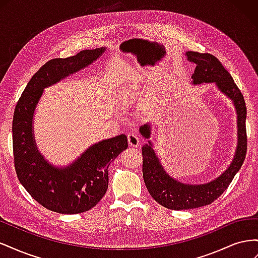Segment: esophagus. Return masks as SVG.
I'll return each instance as SVG.
<instances>
[{"instance_id": "1", "label": "esophagus", "mask_w": 258, "mask_h": 258, "mask_svg": "<svg viewBox=\"0 0 258 258\" xmlns=\"http://www.w3.org/2000/svg\"><path fill=\"white\" fill-rule=\"evenodd\" d=\"M127 140H128V143L130 146H138L141 143V140H140V137L135 134V132H129L128 136H127Z\"/></svg>"}]
</instances>
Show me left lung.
<instances>
[{
	"label": "left lung",
	"instance_id": "8db88e82",
	"mask_svg": "<svg viewBox=\"0 0 258 258\" xmlns=\"http://www.w3.org/2000/svg\"><path fill=\"white\" fill-rule=\"evenodd\" d=\"M186 56L196 64L191 76L194 84L215 83L217 87L233 101L238 114V146L235 159L229 168L214 181L201 185H186L170 177L160 166L151 142L143 146L142 170L146 188L155 201L170 210H188L212 204L227 189L243 163L247 150L245 101L231 75L213 54L187 51ZM140 132L148 139L151 136V127L144 124L140 128Z\"/></svg>",
	"mask_w": 258,
	"mask_h": 258
}]
</instances>
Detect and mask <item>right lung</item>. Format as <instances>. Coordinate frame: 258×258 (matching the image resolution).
Wrapping results in <instances>:
<instances>
[{
	"label": "right lung",
	"instance_id": "1",
	"mask_svg": "<svg viewBox=\"0 0 258 258\" xmlns=\"http://www.w3.org/2000/svg\"><path fill=\"white\" fill-rule=\"evenodd\" d=\"M104 48L83 50L69 58H54L31 77L13 117V153L19 182L44 208L61 214H77L92 209L108 186V166L128 147L127 137L104 140L86 151L66 169L48 165L38 154L32 135L34 108L43 89L90 64Z\"/></svg>",
	"mask_w": 258,
	"mask_h": 258
}]
</instances>
